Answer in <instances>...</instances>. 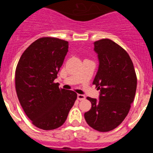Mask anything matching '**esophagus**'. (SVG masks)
I'll use <instances>...</instances> for the list:
<instances>
[{"mask_svg": "<svg viewBox=\"0 0 153 153\" xmlns=\"http://www.w3.org/2000/svg\"><path fill=\"white\" fill-rule=\"evenodd\" d=\"M77 98L79 100H83L85 99V96L84 95V94H78V95H77Z\"/></svg>", "mask_w": 153, "mask_h": 153, "instance_id": "esophagus-1", "label": "esophagus"}]
</instances>
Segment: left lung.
Wrapping results in <instances>:
<instances>
[{
    "mask_svg": "<svg viewBox=\"0 0 153 153\" xmlns=\"http://www.w3.org/2000/svg\"><path fill=\"white\" fill-rule=\"evenodd\" d=\"M98 69L93 85L100 90L98 99L88 97L91 108L85 114L87 123L100 132L117 127L133 102L137 79L133 62L126 51L108 39L94 42Z\"/></svg>",
    "mask_w": 153,
    "mask_h": 153,
    "instance_id": "1",
    "label": "left lung"
}]
</instances>
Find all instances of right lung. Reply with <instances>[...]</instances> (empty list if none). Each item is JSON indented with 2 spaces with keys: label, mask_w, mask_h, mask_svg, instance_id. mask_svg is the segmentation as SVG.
I'll use <instances>...</instances> for the list:
<instances>
[{
  "label": "right lung",
  "mask_w": 153,
  "mask_h": 153,
  "mask_svg": "<svg viewBox=\"0 0 153 153\" xmlns=\"http://www.w3.org/2000/svg\"><path fill=\"white\" fill-rule=\"evenodd\" d=\"M68 51V42L43 37L22 54L15 72L16 91L27 116L36 127L54 130L66 120L77 94L54 83Z\"/></svg>",
  "instance_id": "1"
}]
</instances>
